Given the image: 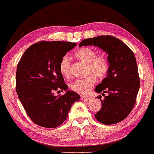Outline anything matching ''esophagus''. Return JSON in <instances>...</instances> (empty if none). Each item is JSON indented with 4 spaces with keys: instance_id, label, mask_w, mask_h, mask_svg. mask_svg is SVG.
I'll list each match as a JSON object with an SVG mask.
<instances>
[{
    "instance_id": "obj_1",
    "label": "esophagus",
    "mask_w": 154,
    "mask_h": 154,
    "mask_svg": "<svg viewBox=\"0 0 154 154\" xmlns=\"http://www.w3.org/2000/svg\"><path fill=\"white\" fill-rule=\"evenodd\" d=\"M81 100H83V101H88V100H90V97H85V96H81Z\"/></svg>"
}]
</instances>
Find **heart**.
Listing matches in <instances>:
<instances>
[{"instance_id": "heart-1", "label": "heart", "mask_w": 154, "mask_h": 154, "mask_svg": "<svg viewBox=\"0 0 154 154\" xmlns=\"http://www.w3.org/2000/svg\"><path fill=\"white\" fill-rule=\"evenodd\" d=\"M95 50L90 48H81L78 49L73 57L77 60L87 64V73L85 79H78L71 84V89L80 94H87L94 87L96 83V77L103 79L109 70V62L104 54L96 55ZM60 72L63 77L67 78L70 74V60L67 56L61 59L59 64Z\"/></svg>"}]
</instances>
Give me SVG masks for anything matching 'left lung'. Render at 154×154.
Masks as SVG:
<instances>
[{"mask_svg":"<svg viewBox=\"0 0 154 154\" xmlns=\"http://www.w3.org/2000/svg\"><path fill=\"white\" fill-rule=\"evenodd\" d=\"M94 45L108 54L109 70L95 88L97 93L108 95L99 97L102 108L94 115L101 123L112 125L125 119L135 104L140 86L137 64L133 52L121 40L111 35H100L82 41L79 47Z\"/></svg>","mask_w":154,"mask_h":154,"instance_id":"left-lung-1","label":"left lung"}]
</instances>
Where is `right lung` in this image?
<instances>
[{"label": "right lung", "instance_id": "right-lung-1", "mask_svg": "<svg viewBox=\"0 0 154 154\" xmlns=\"http://www.w3.org/2000/svg\"><path fill=\"white\" fill-rule=\"evenodd\" d=\"M76 43L41 41L31 45L21 57L16 73V91L27 115L41 127L57 128L66 121L71 107L81 97L68 86L59 64ZM66 90L62 96L54 91Z\"/></svg>", "mask_w": 154, "mask_h": 154}]
</instances>
